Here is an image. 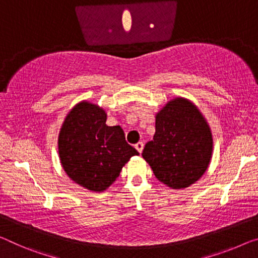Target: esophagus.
I'll return each mask as SVG.
<instances>
[{
  "label": "esophagus",
  "instance_id": "34e87169",
  "mask_svg": "<svg viewBox=\"0 0 258 258\" xmlns=\"http://www.w3.org/2000/svg\"><path fill=\"white\" fill-rule=\"evenodd\" d=\"M135 148H136V150L140 153H142L143 151V148H144V144H143V142H138L137 144H135Z\"/></svg>",
  "mask_w": 258,
  "mask_h": 258
}]
</instances>
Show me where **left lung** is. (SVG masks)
Instances as JSON below:
<instances>
[{"label":"left lung","mask_w":258,"mask_h":258,"mask_svg":"<svg viewBox=\"0 0 258 258\" xmlns=\"http://www.w3.org/2000/svg\"><path fill=\"white\" fill-rule=\"evenodd\" d=\"M212 136L204 117L182 98L169 101L156 117V134L142 156L158 180L174 189L192 184L207 170Z\"/></svg>","instance_id":"obj_1"}]
</instances>
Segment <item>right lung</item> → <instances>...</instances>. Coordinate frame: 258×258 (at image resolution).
<instances>
[{
	"mask_svg": "<svg viewBox=\"0 0 258 258\" xmlns=\"http://www.w3.org/2000/svg\"><path fill=\"white\" fill-rule=\"evenodd\" d=\"M58 154L73 181L92 191L108 188L137 150L120 125L106 124V113L83 101L71 109L58 136Z\"/></svg>",
	"mask_w": 258,
	"mask_h": 258,
	"instance_id": "obj_1",
	"label": "right lung"
}]
</instances>
